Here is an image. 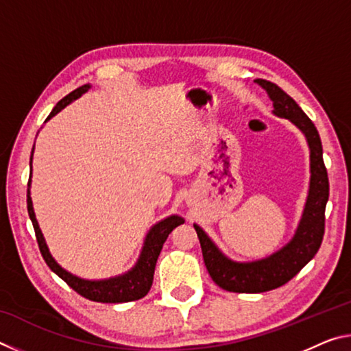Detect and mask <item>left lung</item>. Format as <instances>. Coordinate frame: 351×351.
<instances>
[{
    "instance_id": "1",
    "label": "left lung",
    "mask_w": 351,
    "mask_h": 351,
    "mask_svg": "<svg viewBox=\"0 0 351 351\" xmlns=\"http://www.w3.org/2000/svg\"><path fill=\"white\" fill-rule=\"evenodd\" d=\"M257 83L272 100L276 114L289 119L306 136L311 150L310 193L294 239L282 251L254 263H235L226 258L203 232V229L195 224L206 268L212 280L219 288L230 293H265L288 283L317 254L325 232V206L328 201L330 184L317 128L304 110L295 104V100L276 83L263 79H258Z\"/></svg>"
}]
</instances>
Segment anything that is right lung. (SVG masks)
Returning a JSON list of instances; mask_svg holds the SVG:
<instances>
[{
	"label": "right lung",
	"mask_w": 351,
	"mask_h": 351,
	"mask_svg": "<svg viewBox=\"0 0 351 351\" xmlns=\"http://www.w3.org/2000/svg\"><path fill=\"white\" fill-rule=\"evenodd\" d=\"M88 88H90V85H83L80 88H77V90H74L73 93H69L66 97H63L60 102L54 106V110L51 111V114L46 117V121L47 119H51L52 116H56L58 111L63 110L64 106L73 102V100L80 97ZM31 164H32V156H31ZM27 212H29V217L32 219L35 237H37L40 252L43 255L46 265L49 266V268L54 271L62 280L66 282L77 294H80L88 300L100 302V304H122V302L139 300L141 297L147 295V293L152 288L154 268H156V261H158L159 254H161V249L164 246L165 240H167V237L170 235L171 230L184 223V219L181 217L171 215L169 218H165L164 221L154 226V228L150 230V234L147 235L145 245H144V249H142L138 265H136L128 274L116 277V278H110V280L90 282V280H82V278L75 276H71L69 272L62 269L60 266L56 263V260L52 258V255L49 254V251H47V246L45 243L43 234H41V230L38 228L37 219H35L32 201L29 195H27Z\"/></svg>",
	"instance_id": "right-lung-1"
}]
</instances>
